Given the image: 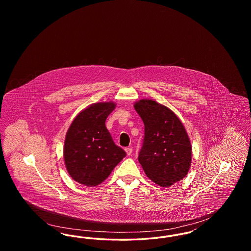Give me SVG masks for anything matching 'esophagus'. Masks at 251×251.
Returning <instances> with one entry per match:
<instances>
[{"instance_id": "34e87169", "label": "esophagus", "mask_w": 251, "mask_h": 251, "mask_svg": "<svg viewBox=\"0 0 251 251\" xmlns=\"http://www.w3.org/2000/svg\"><path fill=\"white\" fill-rule=\"evenodd\" d=\"M125 151L127 153V155H131V152H132V149L131 148H126L125 149Z\"/></svg>"}]
</instances>
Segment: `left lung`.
<instances>
[{
  "mask_svg": "<svg viewBox=\"0 0 251 251\" xmlns=\"http://www.w3.org/2000/svg\"><path fill=\"white\" fill-rule=\"evenodd\" d=\"M133 106L145 125L138 161L146 175L162 187L183 179L191 165L192 146L181 121L152 100H140Z\"/></svg>",
  "mask_w": 251,
  "mask_h": 251,
  "instance_id": "obj_1",
  "label": "left lung"
}]
</instances>
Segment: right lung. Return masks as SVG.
Masks as SVG:
<instances>
[{
  "mask_svg": "<svg viewBox=\"0 0 251 251\" xmlns=\"http://www.w3.org/2000/svg\"><path fill=\"white\" fill-rule=\"evenodd\" d=\"M115 107L110 101L91 104L76 116L67 132L65 165L72 179L85 186L101 183L126 156L105 127Z\"/></svg>",
  "mask_w": 251,
  "mask_h": 251,
  "instance_id": "1",
  "label": "right lung"
}]
</instances>
